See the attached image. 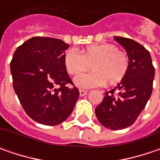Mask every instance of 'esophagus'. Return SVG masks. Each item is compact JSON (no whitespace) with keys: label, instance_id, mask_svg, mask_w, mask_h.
Wrapping results in <instances>:
<instances>
[{"label":"esophagus","instance_id":"1","mask_svg":"<svg viewBox=\"0 0 160 160\" xmlns=\"http://www.w3.org/2000/svg\"><path fill=\"white\" fill-rule=\"evenodd\" d=\"M79 94H80V96H84L87 94V91H85V90H79Z\"/></svg>","mask_w":160,"mask_h":160}]
</instances>
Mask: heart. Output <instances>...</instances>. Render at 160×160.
I'll list each match as a JSON object with an SVG mask.
<instances>
[{"label": "heart", "instance_id": "b5f03b06", "mask_svg": "<svg viewBox=\"0 0 160 160\" xmlns=\"http://www.w3.org/2000/svg\"><path fill=\"white\" fill-rule=\"evenodd\" d=\"M64 64L69 75L86 71L91 66L93 71L80 74L74 79L79 88L89 89L106 82L108 85L119 83L128 70L129 59L115 44L105 42L87 47L83 54L77 49L68 50L64 55Z\"/></svg>", "mask_w": 160, "mask_h": 160}]
</instances>
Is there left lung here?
<instances>
[{
	"label": "left lung",
	"instance_id": "obj_1",
	"mask_svg": "<svg viewBox=\"0 0 160 160\" xmlns=\"http://www.w3.org/2000/svg\"><path fill=\"white\" fill-rule=\"evenodd\" d=\"M114 39L126 50L129 67L120 83L106 92L95 108V115L103 126L120 130L132 126L151 98L155 68L151 54L142 45L125 37ZM115 90L118 91V97L113 95Z\"/></svg>",
	"mask_w": 160,
	"mask_h": 160
}]
</instances>
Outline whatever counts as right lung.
<instances>
[{
  "label": "right lung",
  "instance_id": "add662e5",
  "mask_svg": "<svg viewBox=\"0 0 160 160\" xmlns=\"http://www.w3.org/2000/svg\"><path fill=\"white\" fill-rule=\"evenodd\" d=\"M68 48L59 39L32 37L13 54L10 72L14 91L26 113L42 125L64 122L78 100L77 87L67 86L73 84L64 64Z\"/></svg>",
  "mask_w": 160,
  "mask_h": 160
}]
</instances>
